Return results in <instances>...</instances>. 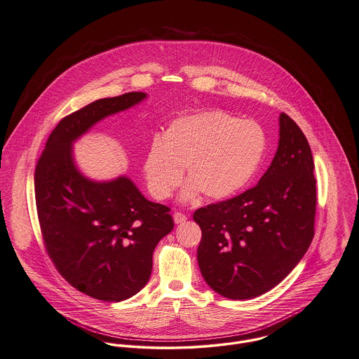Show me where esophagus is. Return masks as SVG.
<instances>
[{"mask_svg":"<svg viewBox=\"0 0 359 359\" xmlns=\"http://www.w3.org/2000/svg\"><path fill=\"white\" fill-rule=\"evenodd\" d=\"M172 218H174V222H175L177 225L184 224V222L188 219V217H187L185 214H182V212H175V214L172 215Z\"/></svg>","mask_w":359,"mask_h":359,"instance_id":"34e87169","label":"esophagus"}]
</instances>
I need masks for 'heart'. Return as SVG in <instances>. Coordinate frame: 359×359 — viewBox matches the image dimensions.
I'll use <instances>...</instances> for the list:
<instances>
[{
    "label": "heart",
    "instance_id": "1",
    "mask_svg": "<svg viewBox=\"0 0 359 359\" xmlns=\"http://www.w3.org/2000/svg\"><path fill=\"white\" fill-rule=\"evenodd\" d=\"M266 133L252 119L224 111H205L174 119L156 134L144 159L147 187L165 200L181 185L184 167L191 181L181 194L185 201L204 194L225 200L243 191L255 175L266 151Z\"/></svg>",
    "mask_w": 359,
    "mask_h": 359
}]
</instances>
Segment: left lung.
Returning a JSON list of instances; mask_svg holds the SVG:
<instances>
[{
    "label": "left lung",
    "instance_id": "8db88e82",
    "mask_svg": "<svg viewBox=\"0 0 359 359\" xmlns=\"http://www.w3.org/2000/svg\"><path fill=\"white\" fill-rule=\"evenodd\" d=\"M306 135L280 115L274 159L257 187L196 210L201 229L197 262L219 294L244 300L278 285L304 257L314 237L317 189Z\"/></svg>",
    "mask_w": 359,
    "mask_h": 359
}]
</instances>
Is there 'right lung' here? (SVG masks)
Here are the masks:
<instances>
[{"mask_svg": "<svg viewBox=\"0 0 359 359\" xmlns=\"http://www.w3.org/2000/svg\"><path fill=\"white\" fill-rule=\"evenodd\" d=\"M147 98L131 92L96 100L63 118L50 133L34 174L43 244L74 288L104 302L140 292L152 271L158 243L174 228L170 208L147 200L130 178H86L72 144L104 118Z\"/></svg>", "mask_w": 359, "mask_h": 359, "instance_id": "right-lung-1", "label": "right lung"}]
</instances>
